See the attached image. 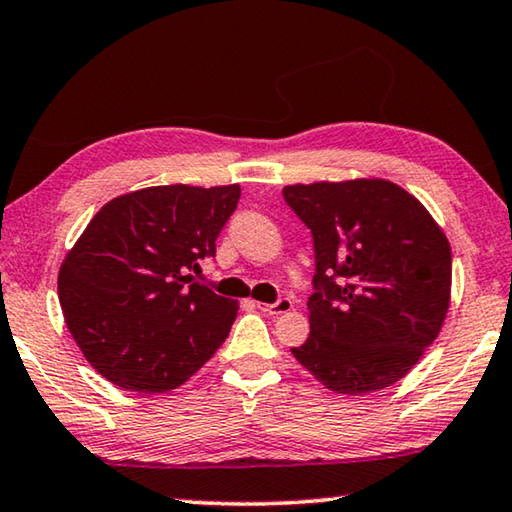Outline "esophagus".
<instances>
[{
    "label": "esophagus",
    "instance_id": "34e87169",
    "mask_svg": "<svg viewBox=\"0 0 512 512\" xmlns=\"http://www.w3.org/2000/svg\"><path fill=\"white\" fill-rule=\"evenodd\" d=\"M259 309L266 311V314H271V316H282V314H289V311L293 309V302L289 298H280L277 302H273V305H259Z\"/></svg>",
    "mask_w": 512,
    "mask_h": 512
}]
</instances>
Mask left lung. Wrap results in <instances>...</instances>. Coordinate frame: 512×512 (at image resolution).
<instances>
[{
  "label": "left lung",
  "instance_id": "left-lung-1",
  "mask_svg": "<svg viewBox=\"0 0 512 512\" xmlns=\"http://www.w3.org/2000/svg\"><path fill=\"white\" fill-rule=\"evenodd\" d=\"M311 230L309 339L291 348L329 391L366 395L395 384L445 323L452 248L418 198L384 178L287 185Z\"/></svg>",
  "mask_w": 512,
  "mask_h": 512
}]
</instances>
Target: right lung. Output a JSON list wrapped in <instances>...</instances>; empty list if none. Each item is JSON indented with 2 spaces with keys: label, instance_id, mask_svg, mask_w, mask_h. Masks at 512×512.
Listing matches in <instances>:
<instances>
[{
  "label": "right lung",
  "instance_id": "1",
  "mask_svg": "<svg viewBox=\"0 0 512 512\" xmlns=\"http://www.w3.org/2000/svg\"><path fill=\"white\" fill-rule=\"evenodd\" d=\"M239 185H162L112 198L58 273L69 334L90 366L135 393H169L228 339L235 300L194 282L237 210Z\"/></svg>",
  "mask_w": 512,
  "mask_h": 512
}]
</instances>
